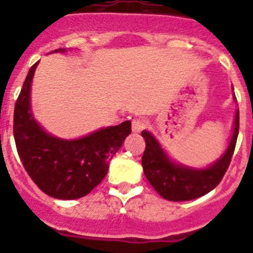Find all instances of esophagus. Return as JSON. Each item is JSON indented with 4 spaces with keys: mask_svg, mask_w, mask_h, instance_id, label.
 <instances>
[{
    "mask_svg": "<svg viewBox=\"0 0 253 253\" xmlns=\"http://www.w3.org/2000/svg\"><path fill=\"white\" fill-rule=\"evenodd\" d=\"M147 126H148V122H147L146 119H142V118H139V119H134L133 123H131V130H133L134 133H140V131L144 130Z\"/></svg>",
    "mask_w": 253,
    "mask_h": 253,
    "instance_id": "esophagus-1",
    "label": "esophagus"
}]
</instances>
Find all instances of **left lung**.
I'll return each mask as SVG.
<instances>
[{"mask_svg": "<svg viewBox=\"0 0 253 253\" xmlns=\"http://www.w3.org/2000/svg\"><path fill=\"white\" fill-rule=\"evenodd\" d=\"M240 130V111L234 120V131L227 151L215 163L204 169H189L173 163L149 131H142L146 149L142 156L144 175L153 189L169 202H186L200 198L218 186L227 172Z\"/></svg>", "mask_w": 253, "mask_h": 253, "instance_id": "left-lung-1", "label": "left lung"}]
</instances>
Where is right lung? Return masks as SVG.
I'll use <instances>...</instances> for the list:
<instances>
[{"label":"right lung","instance_id":"right-lung-1","mask_svg":"<svg viewBox=\"0 0 253 253\" xmlns=\"http://www.w3.org/2000/svg\"><path fill=\"white\" fill-rule=\"evenodd\" d=\"M38 63L31 66L15 104L13 138L17 153L28 175L46 195L63 200L82 198L104 180L109 162L131 133V123L126 120L76 140L45 133L30 110V87Z\"/></svg>","mask_w":253,"mask_h":253}]
</instances>
